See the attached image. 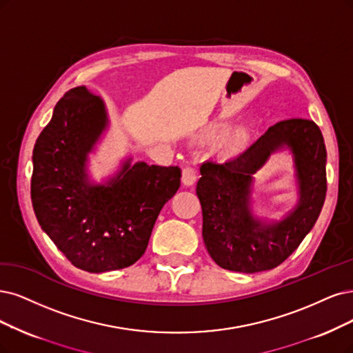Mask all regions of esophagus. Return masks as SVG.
Masks as SVG:
<instances>
[{
    "mask_svg": "<svg viewBox=\"0 0 353 353\" xmlns=\"http://www.w3.org/2000/svg\"><path fill=\"white\" fill-rule=\"evenodd\" d=\"M194 181H196V172H194V168L188 165L183 168V173H181V183L185 186H192L194 185Z\"/></svg>",
    "mask_w": 353,
    "mask_h": 353,
    "instance_id": "esophagus-1",
    "label": "esophagus"
}]
</instances>
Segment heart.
<instances>
[{
  "mask_svg": "<svg viewBox=\"0 0 353 353\" xmlns=\"http://www.w3.org/2000/svg\"><path fill=\"white\" fill-rule=\"evenodd\" d=\"M228 129H230L228 123H221L215 128V132L221 134V132H225V130H228ZM245 142H247V134L245 132H239L231 141V150L232 151L241 150L245 145Z\"/></svg>",
  "mask_w": 353,
  "mask_h": 353,
  "instance_id": "obj_1",
  "label": "heart"
}]
</instances>
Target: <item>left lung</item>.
I'll return each mask as SVG.
<instances>
[{
	"label": "left lung",
	"instance_id": "8db88e82",
	"mask_svg": "<svg viewBox=\"0 0 353 353\" xmlns=\"http://www.w3.org/2000/svg\"><path fill=\"white\" fill-rule=\"evenodd\" d=\"M293 159L296 205L279 219L254 208V174L272 154ZM325 152L320 128L307 119L270 126L237 159L205 163L196 193L202 205V237L214 262L227 270H270L288 259L314 227L325 199Z\"/></svg>",
	"mask_w": 353,
	"mask_h": 353
}]
</instances>
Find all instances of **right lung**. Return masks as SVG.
Wrapping results in <instances>:
<instances>
[{
	"mask_svg": "<svg viewBox=\"0 0 353 353\" xmlns=\"http://www.w3.org/2000/svg\"><path fill=\"white\" fill-rule=\"evenodd\" d=\"M106 103L85 85L57 103L33 148L32 203L39 225L70 262L91 273L134 265L161 208L180 186L179 167L121 160L100 180L90 157L106 137Z\"/></svg>",
	"mask_w": 353,
	"mask_h": 353,
	"instance_id": "add662e5",
	"label": "right lung"
}]
</instances>
